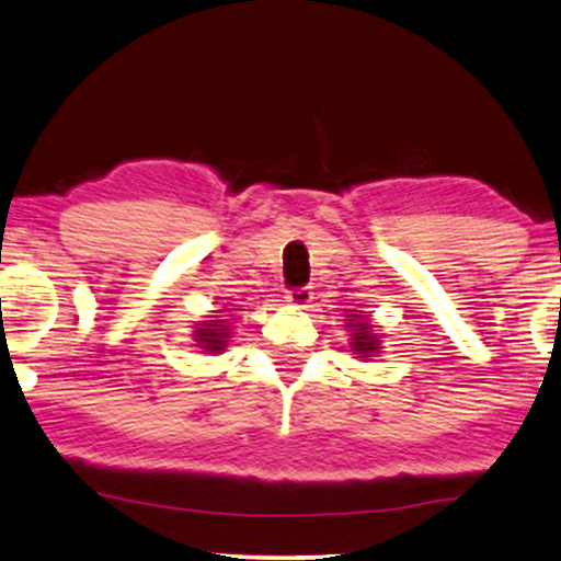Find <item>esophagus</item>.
<instances>
[{
	"instance_id": "34e87169",
	"label": "esophagus",
	"mask_w": 561,
	"mask_h": 561,
	"mask_svg": "<svg viewBox=\"0 0 561 561\" xmlns=\"http://www.w3.org/2000/svg\"><path fill=\"white\" fill-rule=\"evenodd\" d=\"M289 302V307H295V310H307L312 302V291L307 287H299V289H291L287 291V297H284Z\"/></svg>"
}]
</instances>
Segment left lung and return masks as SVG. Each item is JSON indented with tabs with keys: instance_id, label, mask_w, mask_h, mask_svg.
<instances>
[{
	"instance_id": "8db88e82",
	"label": "left lung",
	"mask_w": 561,
	"mask_h": 561,
	"mask_svg": "<svg viewBox=\"0 0 561 561\" xmlns=\"http://www.w3.org/2000/svg\"><path fill=\"white\" fill-rule=\"evenodd\" d=\"M345 330H348V348L353 353V358L358 360H370L378 356L383 348V333H378V325H374V320L368 314H363L360 310H348L345 314Z\"/></svg>"
}]
</instances>
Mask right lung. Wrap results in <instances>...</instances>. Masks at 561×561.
<instances>
[{"label":"right lung","mask_w":561,"mask_h":561,"mask_svg":"<svg viewBox=\"0 0 561 561\" xmlns=\"http://www.w3.org/2000/svg\"><path fill=\"white\" fill-rule=\"evenodd\" d=\"M220 312V310H218ZM233 337V314H208L193 328V345L205 356H220L226 353Z\"/></svg>","instance_id":"add662e5"}]
</instances>
